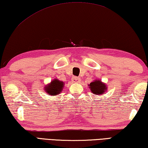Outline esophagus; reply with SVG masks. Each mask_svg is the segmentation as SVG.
<instances>
[{"label":"esophagus","mask_w":148,"mask_h":148,"mask_svg":"<svg viewBox=\"0 0 148 148\" xmlns=\"http://www.w3.org/2000/svg\"><path fill=\"white\" fill-rule=\"evenodd\" d=\"M72 81L73 82H76V83H78V82H80V81H81V79L79 78V77H72Z\"/></svg>","instance_id":"34e87169"}]
</instances>
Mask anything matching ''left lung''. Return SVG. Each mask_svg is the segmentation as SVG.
Instances as JSON below:
<instances>
[{
  "mask_svg": "<svg viewBox=\"0 0 148 148\" xmlns=\"http://www.w3.org/2000/svg\"><path fill=\"white\" fill-rule=\"evenodd\" d=\"M88 86L91 92L95 95L104 94L107 90V85L100 80H95L94 82L88 84Z\"/></svg>",
  "mask_w": 148,
  "mask_h": 148,
  "instance_id": "1",
  "label": "left lung"
}]
</instances>
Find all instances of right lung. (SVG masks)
<instances>
[{
    "instance_id": "1",
    "label": "right lung",
    "mask_w": 148,
    "mask_h": 148,
    "mask_svg": "<svg viewBox=\"0 0 148 148\" xmlns=\"http://www.w3.org/2000/svg\"><path fill=\"white\" fill-rule=\"evenodd\" d=\"M64 86V82L60 81L58 79H54L51 82L50 84H48L45 86V92L51 95H56L60 93Z\"/></svg>"
}]
</instances>
